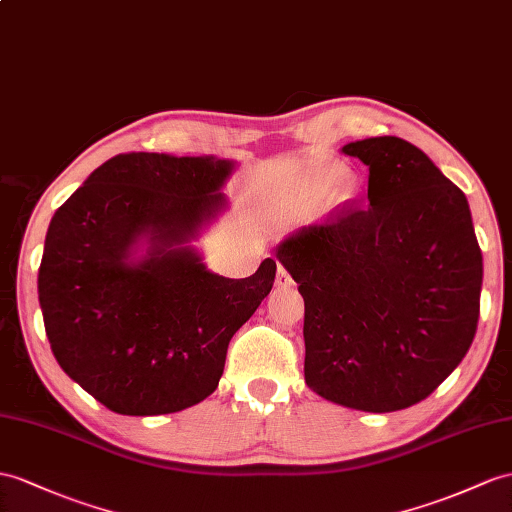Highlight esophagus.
<instances>
[{
	"mask_svg": "<svg viewBox=\"0 0 512 512\" xmlns=\"http://www.w3.org/2000/svg\"><path fill=\"white\" fill-rule=\"evenodd\" d=\"M276 284H278V289H289V286H293V278H291V273L286 271L282 265H278V276H276Z\"/></svg>",
	"mask_w": 512,
	"mask_h": 512,
	"instance_id": "obj_1",
	"label": "esophagus"
}]
</instances>
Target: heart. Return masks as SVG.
I'll return each instance as SVG.
<instances>
[{"instance_id": "obj_1", "label": "heart", "mask_w": 512, "mask_h": 512, "mask_svg": "<svg viewBox=\"0 0 512 512\" xmlns=\"http://www.w3.org/2000/svg\"><path fill=\"white\" fill-rule=\"evenodd\" d=\"M347 176V169L339 162H326V165H317V169L313 171V191L315 193H326L330 189H334L343 178ZM356 184L352 180H345L341 186V193L345 197L354 195Z\"/></svg>"}]
</instances>
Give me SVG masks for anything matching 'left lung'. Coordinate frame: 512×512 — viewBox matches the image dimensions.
Segmentation results:
<instances>
[{
  "mask_svg": "<svg viewBox=\"0 0 512 512\" xmlns=\"http://www.w3.org/2000/svg\"><path fill=\"white\" fill-rule=\"evenodd\" d=\"M369 202L293 232L276 258L304 297V378L365 413L413 406L476 336L482 252L465 193L397 136L347 143Z\"/></svg>",
  "mask_w": 512,
  "mask_h": 512,
  "instance_id": "1",
  "label": "left lung"
}]
</instances>
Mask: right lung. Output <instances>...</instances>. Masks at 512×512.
<instances>
[{
    "instance_id": "1",
    "label": "right lung",
    "mask_w": 512,
    "mask_h": 512,
    "mask_svg": "<svg viewBox=\"0 0 512 512\" xmlns=\"http://www.w3.org/2000/svg\"><path fill=\"white\" fill-rule=\"evenodd\" d=\"M234 160L130 152L97 167L47 228L39 302L58 365L119 415H167L217 389L228 343L276 280L213 273L193 241Z\"/></svg>"
}]
</instances>
